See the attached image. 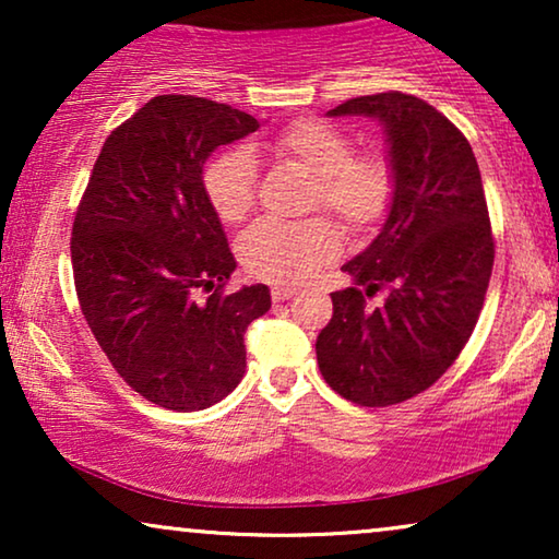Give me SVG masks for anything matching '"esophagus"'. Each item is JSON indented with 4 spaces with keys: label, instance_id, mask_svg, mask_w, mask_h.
I'll return each instance as SVG.
<instances>
[{
    "label": "esophagus",
    "instance_id": "esophagus-1",
    "mask_svg": "<svg viewBox=\"0 0 559 559\" xmlns=\"http://www.w3.org/2000/svg\"><path fill=\"white\" fill-rule=\"evenodd\" d=\"M293 295H297V287H293V285H274V287H272L274 302L289 300V297H293Z\"/></svg>",
    "mask_w": 559,
    "mask_h": 559
}]
</instances>
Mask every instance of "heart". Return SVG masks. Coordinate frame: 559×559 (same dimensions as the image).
<instances>
[{
	"instance_id": "heart-1",
	"label": "heart",
	"mask_w": 559,
	"mask_h": 559,
	"mask_svg": "<svg viewBox=\"0 0 559 559\" xmlns=\"http://www.w3.org/2000/svg\"><path fill=\"white\" fill-rule=\"evenodd\" d=\"M272 150L316 175L312 205H323L348 226H369L392 198V170L373 152H354L350 136L331 121L300 119L274 136ZM203 190L226 224L247 218L257 201V157L234 144L205 165ZM247 270L270 282H302L341 251V234L328 218H262L241 236Z\"/></svg>"
}]
</instances>
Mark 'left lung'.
Wrapping results in <instances>:
<instances>
[{"label": "left lung", "mask_w": 559, "mask_h": 559, "mask_svg": "<svg viewBox=\"0 0 559 559\" xmlns=\"http://www.w3.org/2000/svg\"><path fill=\"white\" fill-rule=\"evenodd\" d=\"M328 117L384 124L394 190L377 239L341 266L354 285L331 295L318 366L343 400L389 407L430 389L478 323L493 270L484 182L461 129L423 98L358 96ZM379 288L388 300L369 309Z\"/></svg>", "instance_id": "8db88e82"}]
</instances>
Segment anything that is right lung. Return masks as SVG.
<instances>
[{"instance_id": "obj_1", "label": "right lung", "mask_w": 559, "mask_h": 559, "mask_svg": "<svg viewBox=\"0 0 559 559\" xmlns=\"http://www.w3.org/2000/svg\"><path fill=\"white\" fill-rule=\"evenodd\" d=\"M257 129L209 98H150L106 136L75 211L83 318L119 377L165 409L231 394L247 369L243 333L272 308L266 285L224 293L236 259L203 190L211 152Z\"/></svg>"}]
</instances>
